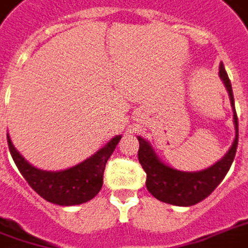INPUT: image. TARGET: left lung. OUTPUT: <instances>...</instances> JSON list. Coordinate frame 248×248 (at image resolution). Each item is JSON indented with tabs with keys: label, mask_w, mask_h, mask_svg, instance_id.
Wrapping results in <instances>:
<instances>
[{
	"label": "left lung",
	"mask_w": 248,
	"mask_h": 248,
	"mask_svg": "<svg viewBox=\"0 0 248 248\" xmlns=\"http://www.w3.org/2000/svg\"><path fill=\"white\" fill-rule=\"evenodd\" d=\"M219 78L224 82L228 90L231 106L233 109L235 140L229 151L214 165L201 171H181L173 169L158 158V155L155 154L148 141L137 136V140L140 142L139 160L144 171L147 173L145 185L151 195L155 196L158 201L174 206H183V207L193 206L206 199L217 188L232 166V162L236 155V148H237L239 124H237L232 85L222 63L219 64Z\"/></svg>",
	"instance_id": "8db88e82"
}]
</instances>
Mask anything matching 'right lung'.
I'll list each match as a JSON object with an SVG mask.
<instances>
[{
	"instance_id": "right-lung-1",
	"label": "right lung",
	"mask_w": 248,
	"mask_h": 248,
	"mask_svg": "<svg viewBox=\"0 0 248 248\" xmlns=\"http://www.w3.org/2000/svg\"><path fill=\"white\" fill-rule=\"evenodd\" d=\"M122 136H115L83 162L59 171L41 170L30 165L15 148L8 134V145L19 171L30 186L45 201L59 206H75L92 201L103 186L106 163Z\"/></svg>"
}]
</instances>
